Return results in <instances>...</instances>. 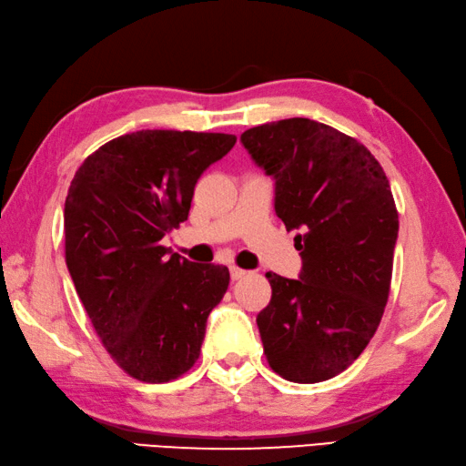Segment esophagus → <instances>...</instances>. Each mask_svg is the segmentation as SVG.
<instances>
[{
    "label": "esophagus",
    "instance_id": "esophagus-1",
    "mask_svg": "<svg viewBox=\"0 0 466 466\" xmlns=\"http://www.w3.org/2000/svg\"><path fill=\"white\" fill-rule=\"evenodd\" d=\"M230 275H232V281H238V279L247 277V270H242L238 267H230Z\"/></svg>",
    "mask_w": 466,
    "mask_h": 466
}]
</instances>
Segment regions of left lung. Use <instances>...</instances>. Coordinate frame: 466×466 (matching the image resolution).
Segmentation results:
<instances>
[{"label":"left lung","instance_id":"left-lung-1","mask_svg":"<svg viewBox=\"0 0 466 466\" xmlns=\"http://www.w3.org/2000/svg\"><path fill=\"white\" fill-rule=\"evenodd\" d=\"M275 177V211L299 230V279L267 273L257 316L268 367L293 383H319L367 349L389 299L400 230L383 167L357 138L308 117L257 126L240 137Z\"/></svg>","mask_w":466,"mask_h":466}]
</instances>
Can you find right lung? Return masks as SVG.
Listing matches in <instances>:
<instances>
[{"mask_svg": "<svg viewBox=\"0 0 466 466\" xmlns=\"http://www.w3.org/2000/svg\"><path fill=\"white\" fill-rule=\"evenodd\" d=\"M234 134L140 130L83 160L65 201V260L109 357L130 377L168 383L196 365L230 270L160 244L189 216L196 183Z\"/></svg>", "mask_w": 466, "mask_h": 466, "instance_id": "1", "label": "right lung"}]
</instances>
